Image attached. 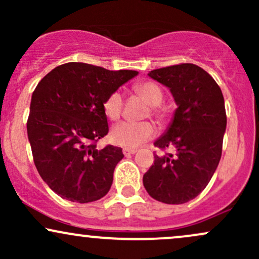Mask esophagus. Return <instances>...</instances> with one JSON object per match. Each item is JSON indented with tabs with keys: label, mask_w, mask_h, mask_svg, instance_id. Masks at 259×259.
Wrapping results in <instances>:
<instances>
[{
	"label": "esophagus",
	"mask_w": 259,
	"mask_h": 259,
	"mask_svg": "<svg viewBox=\"0 0 259 259\" xmlns=\"http://www.w3.org/2000/svg\"><path fill=\"white\" fill-rule=\"evenodd\" d=\"M123 153H124V156H132V154L136 153V150L135 148H124Z\"/></svg>",
	"instance_id": "1"
}]
</instances>
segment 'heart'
<instances>
[{"mask_svg": "<svg viewBox=\"0 0 259 259\" xmlns=\"http://www.w3.org/2000/svg\"><path fill=\"white\" fill-rule=\"evenodd\" d=\"M136 95L141 97L151 107V113L157 118V120L163 123L167 117L164 109L159 107L163 101V91L156 82L144 81L134 86ZM123 111V97L119 91H114L107 96L103 102V112L107 118L111 120H118ZM156 135V127L150 121L141 123H127L121 121L113 126L111 132V140L115 145L125 148H135L144 145L148 140Z\"/></svg>", "mask_w": 259, "mask_h": 259, "instance_id": "b5f03b06", "label": "heart"}]
</instances>
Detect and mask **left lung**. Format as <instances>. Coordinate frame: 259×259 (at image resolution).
Returning a JSON list of instances; mask_svg holds the SVG:
<instances>
[{"mask_svg": "<svg viewBox=\"0 0 259 259\" xmlns=\"http://www.w3.org/2000/svg\"><path fill=\"white\" fill-rule=\"evenodd\" d=\"M148 76L169 88L178 108L167 132L154 141L160 150L144 174V186L154 200L181 204L194 200L212 179L222 157L227 127L224 97L215 80L192 63L151 70Z\"/></svg>", "mask_w": 259, "mask_h": 259, "instance_id": "left-lung-1", "label": "left lung"}]
</instances>
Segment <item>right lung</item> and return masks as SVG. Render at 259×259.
I'll return each mask as SVG.
<instances>
[{"instance_id": "right-lung-1", "label": "right lung", "mask_w": 259, "mask_h": 259, "mask_svg": "<svg viewBox=\"0 0 259 259\" xmlns=\"http://www.w3.org/2000/svg\"><path fill=\"white\" fill-rule=\"evenodd\" d=\"M138 74L69 62L35 88L26 123L32 158L42 180L62 198L88 203L109 191L124 154L112 145L96 148L108 134L103 102Z\"/></svg>"}]
</instances>
